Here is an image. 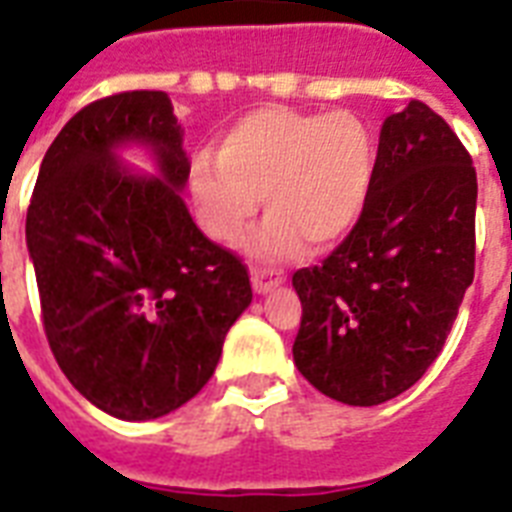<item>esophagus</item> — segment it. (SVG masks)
<instances>
[{
  "label": "esophagus",
  "mask_w": 512,
  "mask_h": 512,
  "mask_svg": "<svg viewBox=\"0 0 512 512\" xmlns=\"http://www.w3.org/2000/svg\"><path fill=\"white\" fill-rule=\"evenodd\" d=\"M281 281H284V273L279 268H271V265H255L252 268V289H255L257 295L271 292L273 287H279Z\"/></svg>",
  "instance_id": "esophagus-1"
}]
</instances>
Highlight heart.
I'll list each match as a JSON object with an SVG mask.
<instances>
[{"label":"heart","instance_id":"1","mask_svg":"<svg viewBox=\"0 0 512 512\" xmlns=\"http://www.w3.org/2000/svg\"><path fill=\"white\" fill-rule=\"evenodd\" d=\"M374 138L353 111L257 108L233 124L217 156L191 167L201 223L220 244H233L265 196L268 220L249 249L292 255L300 241L329 247L358 223L374 183Z\"/></svg>","mask_w":512,"mask_h":512}]
</instances>
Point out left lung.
<instances>
[{
	"label": "left lung",
	"mask_w": 512,
	"mask_h": 512,
	"mask_svg": "<svg viewBox=\"0 0 512 512\" xmlns=\"http://www.w3.org/2000/svg\"><path fill=\"white\" fill-rule=\"evenodd\" d=\"M476 167L422 100L382 124L374 183L340 247L292 276L295 364L350 406L396 398L444 348L476 271Z\"/></svg>",
	"instance_id": "1"
}]
</instances>
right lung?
Segmentation results:
<instances>
[{
  "label": "right lung",
  "instance_id": "1",
  "mask_svg": "<svg viewBox=\"0 0 512 512\" xmlns=\"http://www.w3.org/2000/svg\"><path fill=\"white\" fill-rule=\"evenodd\" d=\"M146 142L159 178L113 156ZM191 164L167 92H116L52 140L26 215L44 335L68 382L119 420H156L191 401L252 303L247 265L209 241L180 188Z\"/></svg>",
  "mask_w": 512,
  "mask_h": 512
}]
</instances>
